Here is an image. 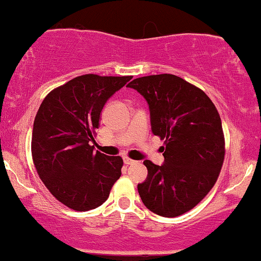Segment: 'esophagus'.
Instances as JSON below:
<instances>
[{
  "label": "esophagus",
  "mask_w": 261,
  "mask_h": 261,
  "mask_svg": "<svg viewBox=\"0 0 261 261\" xmlns=\"http://www.w3.org/2000/svg\"><path fill=\"white\" fill-rule=\"evenodd\" d=\"M124 163H125V164H126V165H131V164H135V163H136V162L133 161V159L127 158V156H125V158H124Z\"/></svg>",
  "instance_id": "1"
}]
</instances>
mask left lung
<instances>
[{
    "label": "left lung",
    "instance_id": "1",
    "mask_svg": "<svg viewBox=\"0 0 261 261\" xmlns=\"http://www.w3.org/2000/svg\"><path fill=\"white\" fill-rule=\"evenodd\" d=\"M127 86L146 98L152 133L165 140L164 164L143 162L148 175L137 186L141 199L156 215L185 214L214 187L224 164L218 109L204 91L176 75L137 77Z\"/></svg>",
    "mask_w": 261,
    "mask_h": 261
}]
</instances>
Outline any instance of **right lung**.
<instances>
[{
    "instance_id": "right-lung-1",
    "label": "right lung",
    "mask_w": 261,
    "mask_h": 261,
    "mask_svg": "<svg viewBox=\"0 0 261 261\" xmlns=\"http://www.w3.org/2000/svg\"><path fill=\"white\" fill-rule=\"evenodd\" d=\"M133 76L86 74L52 90L34 121L31 154L37 174L55 198L76 212L102 205L121 175V156L95 152L106 102Z\"/></svg>"
}]
</instances>
